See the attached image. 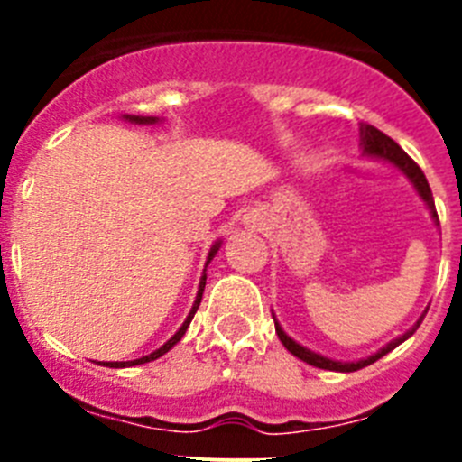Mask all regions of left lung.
<instances>
[{
  "label": "left lung",
  "mask_w": 462,
  "mask_h": 462,
  "mask_svg": "<svg viewBox=\"0 0 462 462\" xmlns=\"http://www.w3.org/2000/svg\"><path fill=\"white\" fill-rule=\"evenodd\" d=\"M358 132H361V157L379 159V162H386V164L395 166V169H398L400 173L405 175L407 180L411 182V187L416 189V194L421 196V201L426 203V208L430 210V217H432V222H435V226H439L438 212H435V201H432V191H430V187H428V180H426V175H423V171L419 169V166H416L410 157H407L405 150L400 148L393 138H389L386 134H382L379 129H374L373 125H365V122H361ZM426 312H423L421 317L416 319V324L411 326L410 330H405L402 336H398L395 340L386 342V345H383L379 352L370 354V356H365V358H358V361H336V358L321 356V354L312 352V349H308V346H303L300 342L293 340L291 336H287V333H284V328L280 326V321L275 319V312H273V321H275V333H277V337H280V342L287 346L289 352H291L296 358L310 363V365H314V368L336 370V373H354V370H361V368H365V365H370V363L379 361V358L386 356L391 349H395L398 345H402L407 337L414 336V330L419 328V324L423 321Z\"/></svg>",
  "instance_id": "obj_1"
}]
</instances>
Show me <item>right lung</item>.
<instances>
[{"label":"right lung","mask_w":462,"mask_h":462,"mask_svg":"<svg viewBox=\"0 0 462 462\" xmlns=\"http://www.w3.org/2000/svg\"><path fill=\"white\" fill-rule=\"evenodd\" d=\"M122 120H126V122H132V125H157L159 122V117H143V116H122ZM219 247H222V240H217V243L212 245L210 247V252H208V259H206V268H208V263H210L212 261V256L217 254L219 252ZM206 268H203V275H201V280H199V291H196V298H194V305H191V310H189V314H187V319L182 321V326L178 330H175V336L171 337V340H166L164 345L159 346V349H154L152 354H148V356H141V358H134V361H108V363H104L106 368H132V365H141V363H150V361H157L159 356H164L166 352H171V349H173L175 345H178V342L182 340V336H185L187 333V328H189V324H191V319H194V314H196V310H199V305H201V298H203V289H206Z\"/></svg>","instance_id":"obj_1"}]
</instances>
